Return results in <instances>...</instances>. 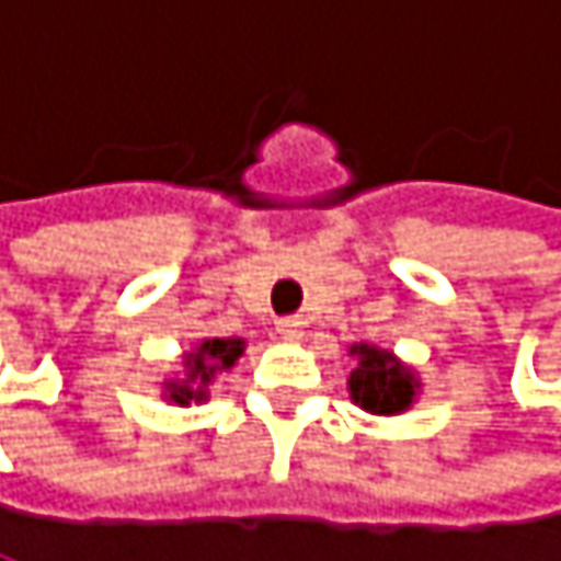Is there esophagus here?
I'll list each match as a JSON object with an SVG mask.
<instances>
[{
    "label": "esophagus",
    "instance_id": "34e87169",
    "mask_svg": "<svg viewBox=\"0 0 561 561\" xmlns=\"http://www.w3.org/2000/svg\"><path fill=\"white\" fill-rule=\"evenodd\" d=\"M275 332L283 335L286 342H299L306 335V322L299 316H286V319H278L275 322Z\"/></svg>",
    "mask_w": 561,
    "mask_h": 561
}]
</instances>
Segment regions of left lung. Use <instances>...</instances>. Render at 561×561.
Instances as JSON below:
<instances>
[{
  "mask_svg": "<svg viewBox=\"0 0 561 561\" xmlns=\"http://www.w3.org/2000/svg\"><path fill=\"white\" fill-rule=\"evenodd\" d=\"M348 355L355 358V371L348 378V394L352 401L368 411V414H381V417H394L411 411V404L421 394V375L404 365L394 352L378 348V345H352Z\"/></svg>",
  "mask_w": 561,
  "mask_h": 561,
  "instance_id": "8db88e82",
  "label": "left lung"
}]
</instances>
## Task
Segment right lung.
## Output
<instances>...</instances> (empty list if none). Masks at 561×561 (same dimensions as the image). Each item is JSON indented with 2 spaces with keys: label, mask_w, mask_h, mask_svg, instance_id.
<instances>
[{
  "label": "right lung",
  "mask_w": 561,
  "mask_h": 561,
  "mask_svg": "<svg viewBox=\"0 0 561 561\" xmlns=\"http://www.w3.org/2000/svg\"><path fill=\"white\" fill-rule=\"evenodd\" d=\"M245 352L242 339H203L199 345H193L190 352H183L180 358V375H170L163 381V401L190 408V404H203L209 401V385L216 375L229 371Z\"/></svg>",
  "instance_id": "add662e5"
}]
</instances>
